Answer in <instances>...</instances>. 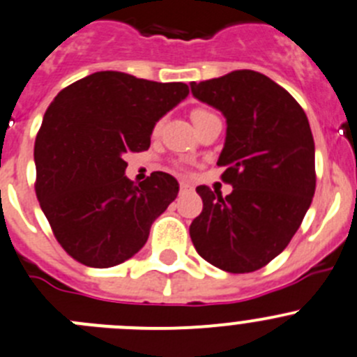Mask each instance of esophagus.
Returning <instances> with one entry per match:
<instances>
[{
    "label": "esophagus",
    "instance_id": "34e87169",
    "mask_svg": "<svg viewBox=\"0 0 357 357\" xmlns=\"http://www.w3.org/2000/svg\"><path fill=\"white\" fill-rule=\"evenodd\" d=\"M181 191H192L191 184H189V182L182 181V182H181Z\"/></svg>",
    "mask_w": 357,
    "mask_h": 357
}]
</instances>
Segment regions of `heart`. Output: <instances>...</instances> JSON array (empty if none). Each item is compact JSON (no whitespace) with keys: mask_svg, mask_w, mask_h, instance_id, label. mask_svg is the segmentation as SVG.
<instances>
[{"mask_svg":"<svg viewBox=\"0 0 357 357\" xmlns=\"http://www.w3.org/2000/svg\"><path fill=\"white\" fill-rule=\"evenodd\" d=\"M213 115H215V114H213L212 110H208V108H205V107H196V108H192V110H191V119H192V122H195L196 128H198L202 122H205L206 119L213 117ZM159 128H161V122H158V124H155V131H158Z\"/></svg>","mask_w":357,"mask_h":357,"instance_id":"b5f03b06","label":"heart"}]
</instances>
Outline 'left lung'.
<instances>
[{
    "instance_id": "8db88e82",
    "label": "left lung",
    "mask_w": 357,
    "mask_h": 357,
    "mask_svg": "<svg viewBox=\"0 0 357 357\" xmlns=\"http://www.w3.org/2000/svg\"><path fill=\"white\" fill-rule=\"evenodd\" d=\"M198 100L226 117L217 165L222 196L198 185L203 210L189 226L196 250L229 273L266 266L289 245L315 192V147L303 108L284 87L252 70L191 82Z\"/></svg>"
}]
</instances>
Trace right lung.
I'll use <instances>...</instances> for the list:
<instances>
[{
  "label": "right lung",
  "instance_id": "add662e5",
  "mask_svg": "<svg viewBox=\"0 0 357 357\" xmlns=\"http://www.w3.org/2000/svg\"><path fill=\"white\" fill-rule=\"evenodd\" d=\"M188 94V84L98 71L54 98L36 135L35 191L68 256L108 268L145 245L178 182L154 172L133 184L124 155L147 151L155 122Z\"/></svg>",
  "mask_w": 357,
  "mask_h": 357
}]
</instances>
